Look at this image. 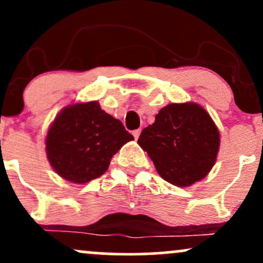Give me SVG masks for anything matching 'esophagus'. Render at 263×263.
I'll list each match as a JSON object with an SVG mask.
<instances>
[{
	"instance_id": "34e87169",
	"label": "esophagus",
	"mask_w": 263,
	"mask_h": 263,
	"mask_svg": "<svg viewBox=\"0 0 263 263\" xmlns=\"http://www.w3.org/2000/svg\"><path fill=\"white\" fill-rule=\"evenodd\" d=\"M132 135H134V137L136 138V140H137L138 137H140V135H141V129L138 128V129H135L134 132H132Z\"/></svg>"
}]
</instances>
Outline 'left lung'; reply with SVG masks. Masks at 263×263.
Segmentation results:
<instances>
[{
    "mask_svg": "<svg viewBox=\"0 0 263 263\" xmlns=\"http://www.w3.org/2000/svg\"><path fill=\"white\" fill-rule=\"evenodd\" d=\"M138 144L163 179L190 186L215 164L220 134L210 115L194 102L170 104L142 131Z\"/></svg>",
    "mask_w": 263,
    "mask_h": 263,
    "instance_id": "left-lung-1",
    "label": "left lung"
}]
</instances>
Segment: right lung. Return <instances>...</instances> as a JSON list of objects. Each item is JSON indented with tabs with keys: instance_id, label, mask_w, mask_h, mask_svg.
I'll use <instances>...</instances> for the list:
<instances>
[{
	"instance_id": "right-lung-1",
	"label": "right lung",
	"mask_w": 263,
	"mask_h": 263,
	"mask_svg": "<svg viewBox=\"0 0 263 263\" xmlns=\"http://www.w3.org/2000/svg\"><path fill=\"white\" fill-rule=\"evenodd\" d=\"M132 140L120 120L90 101L63 108L48 129L45 151L60 177L83 184L102 176L115 153Z\"/></svg>"
}]
</instances>
